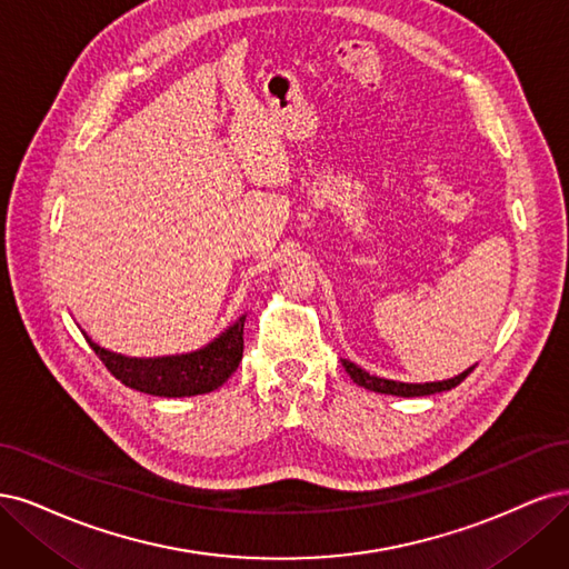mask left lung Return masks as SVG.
<instances>
[{
  "mask_svg": "<svg viewBox=\"0 0 569 569\" xmlns=\"http://www.w3.org/2000/svg\"><path fill=\"white\" fill-rule=\"evenodd\" d=\"M345 371L350 373V378L361 385V388L371 390V392H380V395H395V397H426V395H437V392H447L451 388H456L458 382H463L470 371L475 369V366H470V369H466L463 373H458L453 378H447V380H432V382H401V380H390V378H380V376H373L369 371H363L361 366H357L355 361L350 359H340Z\"/></svg>",
  "mask_w": 569,
  "mask_h": 569,
  "instance_id": "1",
  "label": "left lung"
}]
</instances>
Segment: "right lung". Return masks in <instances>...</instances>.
Returning <instances> with one entry per match:
<instances>
[{
  "label": "right lung",
  "instance_id": "right-lung-1",
  "mask_svg": "<svg viewBox=\"0 0 569 569\" xmlns=\"http://www.w3.org/2000/svg\"><path fill=\"white\" fill-rule=\"evenodd\" d=\"M243 323L246 315L238 317L200 350L162 357H130L101 347L84 331L82 336L106 363V369L127 388L153 397H196L222 388L238 369L243 357Z\"/></svg>",
  "mask_w": 569,
  "mask_h": 569
}]
</instances>
